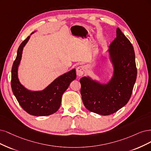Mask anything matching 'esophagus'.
I'll return each mask as SVG.
<instances>
[{"instance_id": "34e87169", "label": "esophagus", "mask_w": 151, "mask_h": 151, "mask_svg": "<svg viewBox=\"0 0 151 151\" xmlns=\"http://www.w3.org/2000/svg\"><path fill=\"white\" fill-rule=\"evenodd\" d=\"M86 66H83V65H81L78 66L76 68V74L78 76H81L83 75L84 74V73L86 70Z\"/></svg>"}]
</instances>
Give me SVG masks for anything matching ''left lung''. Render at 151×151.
Returning a JSON list of instances; mask_svg holds the SVG:
<instances>
[{
	"label": "left lung",
	"mask_w": 151,
	"mask_h": 151,
	"mask_svg": "<svg viewBox=\"0 0 151 151\" xmlns=\"http://www.w3.org/2000/svg\"><path fill=\"white\" fill-rule=\"evenodd\" d=\"M112 76L106 83L84 76L80 80V93L85 107L102 115L112 114L129 101L137 78L134 47L119 28L108 50Z\"/></svg>",
	"instance_id": "1"
}]
</instances>
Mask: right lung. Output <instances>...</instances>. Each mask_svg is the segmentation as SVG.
Instances as JSON below:
<instances>
[{
	"label": "right lung",
	"instance_id": "add662e5",
	"mask_svg": "<svg viewBox=\"0 0 151 151\" xmlns=\"http://www.w3.org/2000/svg\"><path fill=\"white\" fill-rule=\"evenodd\" d=\"M30 37L28 36L18 48L11 71L12 90L19 105L29 114L35 116L50 115L55 113L60 107L63 93L68 88L70 83L76 79V70L73 69L58 77L42 90L31 91L25 88L19 81L18 67L21 60L23 48Z\"/></svg>",
	"mask_w": 151,
	"mask_h": 151
}]
</instances>
